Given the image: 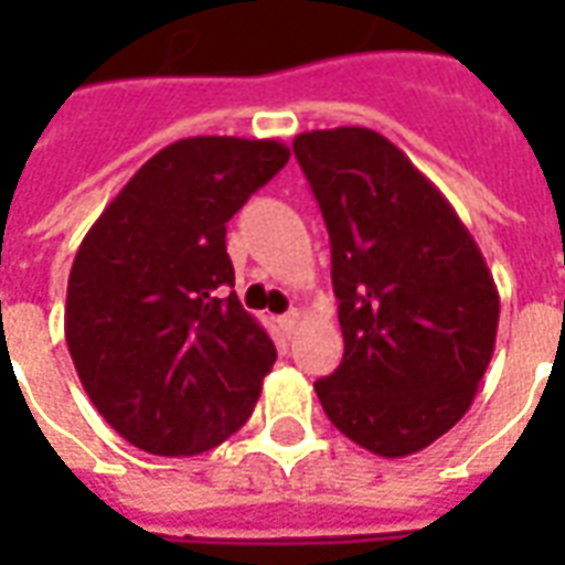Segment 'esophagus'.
Instances as JSON below:
<instances>
[{
    "label": "esophagus",
    "instance_id": "obj_1",
    "mask_svg": "<svg viewBox=\"0 0 565 565\" xmlns=\"http://www.w3.org/2000/svg\"><path fill=\"white\" fill-rule=\"evenodd\" d=\"M299 320H302V311H299V308H290L278 323H281V330L290 335V332H296V327H299Z\"/></svg>",
    "mask_w": 565,
    "mask_h": 565
}]
</instances>
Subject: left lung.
I'll use <instances>...</instances> for the list:
<instances>
[{
    "mask_svg": "<svg viewBox=\"0 0 565 565\" xmlns=\"http://www.w3.org/2000/svg\"><path fill=\"white\" fill-rule=\"evenodd\" d=\"M294 153L332 247L344 356L315 391L335 429L379 457L433 445L475 399L499 294L438 186L375 129H315Z\"/></svg>",
    "mask_w": 565,
    "mask_h": 565,
    "instance_id": "8db88e82",
    "label": "left lung"
}]
</instances>
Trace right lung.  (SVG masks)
Wrapping results in <instances>:
<instances>
[{
    "instance_id": "add662e5",
    "label": "right lung",
    "mask_w": 565,
    "mask_h": 565,
    "mask_svg": "<svg viewBox=\"0 0 565 565\" xmlns=\"http://www.w3.org/2000/svg\"><path fill=\"white\" fill-rule=\"evenodd\" d=\"M290 160L275 139L196 136L153 153L84 235L66 344L129 445L193 457L242 429L275 363L226 254V221Z\"/></svg>"
}]
</instances>
